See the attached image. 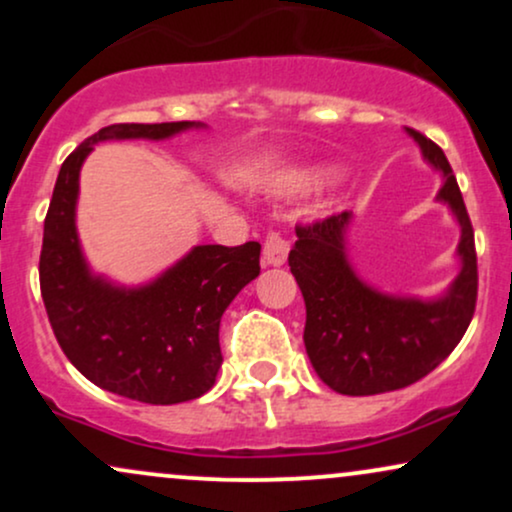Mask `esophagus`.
<instances>
[{
    "label": "esophagus",
    "instance_id": "obj_1",
    "mask_svg": "<svg viewBox=\"0 0 512 512\" xmlns=\"http://www.w3.org/2000/svg\"><path fill=\"white\" fill-rule=\"evenodd\" d=\"M289 255V240L281 236L279 231H272L264 240L262 248V264L264 267H281Z\"/></svg>",
    "mask_w": 512,
    "mask_h": 512
}]
</instances>
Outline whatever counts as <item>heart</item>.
Instances as JSON below:
<instances>
[{"mask_svg": "<svg viewBox=\"0 0 512 512\" xmlns=\"http://www.w3.org/2000/svg\"><path fill=\"white\" fill-rule=\"evenodd\" d=\"M332 175L330 166H303L291 170V173L281 175V180L276 182V195L293 197V195H305V192H313Z\"/></svg>", "mask_w": 512, "mask_h": 512, "instance_id": "b5f03b06", "label": "heart"}]
</instances>
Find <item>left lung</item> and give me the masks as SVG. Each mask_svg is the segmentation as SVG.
Returning a JSON list of instances; mask_svg holds the SVG:
<instances>
[{
  "label": "left lung",
  "mask_w": 512,
  "mask_h": 512,
  "mask_svg": "<svg viewBox=\"0 0 512 512\" xmlns=\"http://www.w3.org/2000/svg\"><path fill=\"white\" fill-rule=\"evenodd\" d=\"M424 158L443 173L438 199L462 228V269L436 301L390 296L358 279L346 257L351 211L296 226L291 274L305 301L303 342L315 373L339 395L366 397L407 387L452 354L477 305L474 228L443 149L407 127Z\"/></svg>",
  "instance_id": "obj_1"
}]
</instances>
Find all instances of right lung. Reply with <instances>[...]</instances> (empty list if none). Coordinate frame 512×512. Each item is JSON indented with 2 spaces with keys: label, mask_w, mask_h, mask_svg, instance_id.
<instances>
[{
  "label": "right lung",
  "mask_w": 512,
  "mask_h": 512,
  "mask_svg": "<svg viewBox=\"0 0 512 512\" xmlns=\"http://www.w3.org/2000/svg\"><path fill=\"white\" fill-rule=\"evenodd\" d=\"M199 122L110 125L64 158L40 250V293L64 356L93 385L144 404L211 390L223 356V310L260 274V243L197 245L151 284L125 289L91 274L76 236L79 173L108 139H168Z\"/></svg>",
  "instance_id": "right-lung-1"
}]
</instances>
